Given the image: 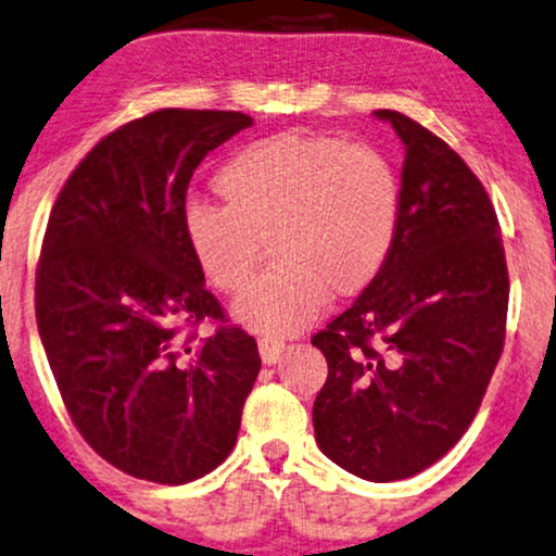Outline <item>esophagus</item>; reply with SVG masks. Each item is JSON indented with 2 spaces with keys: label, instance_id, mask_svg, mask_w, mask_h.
Returning <instances> with one entry per match:
<instances>
[{
  "label": "esophagus",
  "instance_id": "1",
  "mask_svg": "<svg viewBox=\"0 0 556 556\" xmlns=\"http://www.w3.org/2000/svg\"><path fill=\"white\" fill-rule=\"evenodd\" d=\"M285 340H277V338H258V353H262V361L266 366L277 364L279 355L285 351Z\"/></svg>",
  "mask_w": 556,
  "mask_h": 556
}]
</instances>
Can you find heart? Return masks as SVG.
<instances>
[{
	"label": "heart",
	"mask_w": 556,
	"mask_h": 556,
	"mask_svg": "<svg viewBox=\"0 0 556 556\" xmlns=\"http://www.w3.org/2000/svg\"><path fill=\"white\" fill-rule=\"evenodd\" d=\"M220 205L190 203L182 233L213 290L239 294L262 243L277 264L236 302L251 330L290 336L332 298L361 294L387 266L402 224V180L387 154L328 135L243 144L213 177Z\"/></svg>",
	"instance_id": "1"
}]
</instances>
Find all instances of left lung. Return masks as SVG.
Here are the masks:
<instances>
[{
  "label": "left lung",
  "mask_w": 556,
  "mask_h": 556,
  "mask_svg": "<svg viewBox=\"0 0 556 556\" xmlns=\"http://www.w3.org/2000/svg\"><path fill=\"white\" fill-rule=\"evenodd\" d=\"M376 116L406 152L402 224L379 277L313 336L328 361L313 425L332 463L389 483L438 463L478 414L506 338L508 269L460 154L399 111Z\"/></svg>",
  "instance_id": "8db88e82"
}]
</instances>
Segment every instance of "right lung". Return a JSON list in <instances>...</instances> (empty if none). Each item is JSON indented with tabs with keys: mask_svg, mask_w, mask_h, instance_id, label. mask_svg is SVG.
Wrapping results in <instances>:
<instances>
[{
	"mask_svg": "<svg viewBox=\"0 0 556 556\" xmlns=\"http://www.w3.org/2000/svg\"><path fill=\"white\" fill-rule=\"evenodd\" d=\"M254 124L241 111L160 109L78 162L42 239L35 315L73 425L103 460L162 485L203 478L239 438L262 368L185 243L190 177ZM203 319L219 325L198 339Z\"/></svg>",
	"mask_w": 556,
	"mask_h": 556,
	"instance_id": "right-lung-1",
	"label": "right lung"
}]
</instances>
